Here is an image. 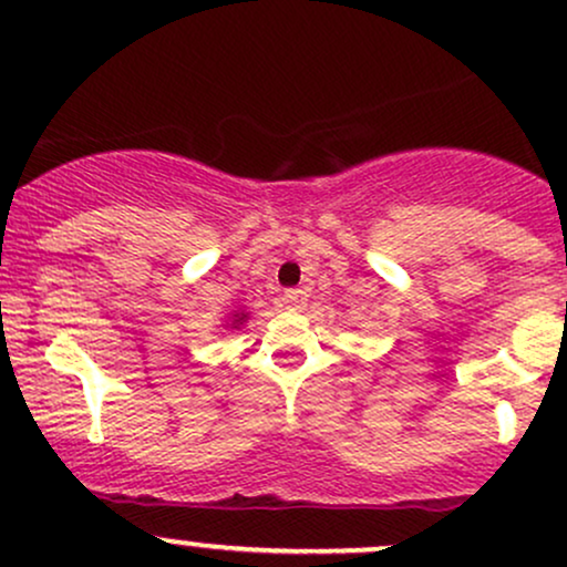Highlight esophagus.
<instances>
[{
	"label": "esophagus",
	"instance_id": "esophagus-1",
	"mask_svg": "<svg viewBox=\"0 0 567 567\" xmlns=\"http://www.w3.org/2000/svg\"><path fill=\"white\" fill-rule=\"evenodd\" d=\"M306 301H309V296H306V290H285L282 292V303L285 309L290 311H301Z\"/></svg>",
	"mask_w": 567,
	"mask_h": 567
}]
</instances>
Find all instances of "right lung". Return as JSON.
Instances as JSON below:
<instances>
[{"mask_svg":"<svg viewBox=\"0 0 567 567\" xmlns=\"http://www.w3.org/2000/svg\"><path fill=\"white\" fill-rule=\"evenodd\" d=\"M243 320H245V315H243V317H239V315H237V320H234V324H239V322H243Z\"/></svg>","mask_w":567,"mask_h":567,"instance_id":"1","label":"right lung"}]
</instances>
